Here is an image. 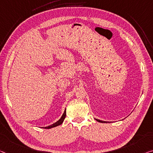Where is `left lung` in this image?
I'll use <instances>...</instances> for the list:
<instances>
[{"label": "left lung", "instance_id": "8db88e82", "mask_svg": "<svg viewBox=\"0 0 153 153\" xmlns=\"http://www.w3.org/2000/svg\"><path fill=\"white\" fill-rule=\"evenodd\" d=\"M95 119H96V118H95ZM96 120H97L98 122H99V123H109V122H106V121L100 120H98V119H96Z\"/></svg>", "mask_w": 153, "mask_h": 153}]
</instances>
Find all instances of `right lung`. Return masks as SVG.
I'll list each match as a JSON object with an SVG mask.
<instances>
[{
  "mask_svg": "<svg viewBox=\"0 0 153 153\" xmlns=\"http://www.w3.org/2000/svg\"><path fill=\"white\" fill-rule=\"evenodd\" d=\"M65 116H66V111H65H65H64V112H63V115L62 116V117H61V118L58 121H57V122H56V123H53L52 124H51V125L47 126H44V127H42V128H46V129H48V128H51L55 127V126H57L59 125H61V124L63 123V120H64Z\"/></svg>",
  "mask_w": 153,
  "mask_h": 153,
  "instance_id": "right-lung-1",
  "label": "right lung"
}]
</instances>
